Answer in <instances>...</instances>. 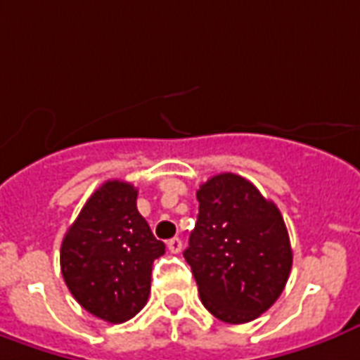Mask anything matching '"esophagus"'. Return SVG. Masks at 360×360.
<instances>
[{
    "mask_svg": "<svg viewBox=\"0 0 360 360\" xmlns=\"http://www.w3.org/2000/svg\"><path fill=\"white\" fill-rule=\"evenodd\" d=\"M167 248H169L171 254H179L181 248H183V242H181L179 236H175V238H171V240L167 242Z\"/></svg>",
    "mask_w": 360,
    "mask_h": 360,
    "instance_id": "34e87169",
    "label": "esophagus"
}]
</instances>
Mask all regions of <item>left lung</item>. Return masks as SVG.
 I'll return each instance as SVG.
<instances>
[{
  "label": "left lung",
  "mask_w": 360,
  "mask_h": 360,
  "mask_svg": "<svg viewBox=\"0 0 360 360\" xmlns=\"http://www.w3.org/2000/svg\"><path fill=\"white\" fill-rule=\"evenodd\" d=\"M199 217L183 252L202 305L224 323H248L272 307L292 270L280 209L234 173L197 191Z\"/></svg>",
  "instance_id": "obj_1"
}]
</instances>
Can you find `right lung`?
I'll use <instances>...</instances> for the list:
<instances>
[{"mask_svg": "<svg viewBox=\"0 0 360 360\" xmlns=\"http://www.w3.org/2000/svg\"><path fill=\"white\" fill-rule=\"evenodd\" d=\"M136 200L131 183L106 181L90 195L60 246V272L72 297L108 323H124L141 311L153 260L165 254Z\"/></svg>", "mask_w": 360, "mask_h": 360, "instance_id": "obj_1", "label": "right lung"}]
</instances>
